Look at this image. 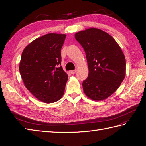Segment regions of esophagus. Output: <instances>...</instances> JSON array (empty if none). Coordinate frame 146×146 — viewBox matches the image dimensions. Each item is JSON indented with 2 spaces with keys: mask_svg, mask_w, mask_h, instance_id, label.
<instances>
[{
  "mask_svg": "<svg viewBox=\"0 0 146 146\" xmlns=\"http://www.w3.org/2000/svg\"><path fill=\"white\" fill-rule=\"evenodd\" d=\"M76 70H71L70 71V72L71 74H75L76 73Z\"/></svg>",
  "mask_w": 146,
  "mask_h": 146,
  "instance_id": "obj_1",
  "label": "esophagus"
}]
</instances>
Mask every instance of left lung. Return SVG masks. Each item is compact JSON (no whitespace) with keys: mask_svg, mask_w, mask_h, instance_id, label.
Here are the masks:
<instances>
[{"mask_svg":"<svg viewBox=\"0 0 146 146\" xmlns=\"http://www.w3.org/2000/svg\"><path fill=\"white\" fill-rule=\"evenodd\" d=\"M84 48L88 76L83 82L85 95L94 101L109 98L118 89L126 74V61L120 47L110 34L90 28L75 34Z\"/></svg>","mask_w":146,"mask_h":146,"instance_id":"1","label":"left lung"}]
</instances>
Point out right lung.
Listing matches in <instances>:
<instances>
[{"label":"right lung","instance_id":"right-lung-1","mask_svg":"<svg viewBox=\"0 0 146 146\" xmlns=\"http://www.w3.org/2000/svg\"><path fill=\"white\" fill-rule=\"evenodd\" d=\"M65 38V34H46L31 42L21 54L19 69L25 86L45 103L59 101L64 92L68 76L59 66Z\"/></svg>","mask_w":146,"mask_h":146}]
</instances>
